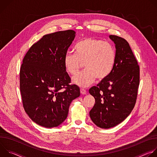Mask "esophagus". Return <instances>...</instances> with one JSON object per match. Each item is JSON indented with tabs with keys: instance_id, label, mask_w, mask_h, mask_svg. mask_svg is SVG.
I'll return each mask as SVG.
<instances>
[{
	"instance_id": "1",
	"label": "esophagus",
	"mask_w": 157,
	"mask_h": 157,
	"mask_svg": "<svg viewBox=\"0 0 157 157\" xmlns=\"http://www.w3.org/2000/svg\"><path fill=\"white\" fill-rule=\"evenodd\" d=\"M80 92H81V93L82 94H87V91L85 90L84 89H83V88H81V89H80Z\"/></svg>"
}]
</instances>
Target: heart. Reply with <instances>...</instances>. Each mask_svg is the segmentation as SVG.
Masks as SVG:
<instances>
[{"instance_id": "obj_1", "label": "heart", "mask_w": 157, "mask_h": 157, "mask_svg": "<svg viewBox=\"0 0 157 157\" xmlns=\"http://www.w3.org/2000/svg\"><path fill=\"white\" fill-rule=\"evenodd\" d=\"M74 52L64 55L63 63L66 71L71 75H76L84 63L86 70L73 78V83L79 86L87 87L96 78L103 80L113 70L116 52L108 42L93 38H84L75 44Z\"/></svg>"}]
</instances>
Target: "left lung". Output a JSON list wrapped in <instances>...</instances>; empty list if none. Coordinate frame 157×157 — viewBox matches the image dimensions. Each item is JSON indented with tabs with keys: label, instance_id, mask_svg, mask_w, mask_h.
Returning a JSON list of instances; mask_svg holds the SVG:
<instances>
[{
	"label": "left lung",
	"instance_id": "obj_1",
	"mask_svg": "<svg viewBox=\"0 0 157 157\" xmlns=\"http://www.w3.org/2000/svg\"><path fill=\"white\" fill-rule=\"evenodd\" d=\"M109 38L116 49L113 70L89 90L95 98L89 116L102 128L115 127L128 117L135 106L140 82L139 66L128 43L116 35Z\"/></svg>",
	"mask_w": 157,
	"mask_h": 157
}]
</instances>
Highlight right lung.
I'll list each match as a JSON object with an SVG mask.
<instances>
[{"instance_id":"right-lung-1","label":"right lung","mask_w":157,"mask_h":157,"mask_svg":"<svg viewBox=\"0 0 157 157\" xmlns=\"http://www.w3.org/2000/svg\"><path fill=\"white\" fill-rule=\"evenodd\" d=\"M75 33L68 30L44 35L22 61L20 89L23 106L29 117L42 127L62 124L72 101L80 96L79 87L70 84L71 78L63 63Z\"/></svg>"}]
</instances>
